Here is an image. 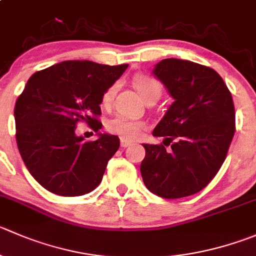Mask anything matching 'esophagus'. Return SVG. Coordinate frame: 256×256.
Masks as SVG:
<instances>
[{
	"label": "esophagus",
	"mask_w": 256,
	"mask_h": 256,
	"mask_svg": "<svg viewBox=\"0 0 256 256\" xmlns=\"http://www.w3.org/2000/svg\"><path fill=\"white\" fill-rule=\"evenodd\" d=\"M131 145H132V142H131V141L126 140V138H121V146H122L124 148H128V146H131Z\"/></svg>",
	"instance_id": "esophagus-1"
}]
</instances>
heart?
Here are the masks:
<instances>
[{
    "label": "heart",
    "instance_id": "heart-1",
    "mask_svg": "<svg viewBox=\"0 0 256 256\" xmlns=\"http://www.w3.org/2000/svg\"><path fill=\"white\" fill-rule=\"evenodd\" d=\"M134 85L145 101L151 98H160L161 92H162V86H161L160 81L148 75L138 76L134 81ZM116 88H118L116 84L106 88L102 95L104 105H110L112 102ZM106 128L111 134H116L121 138H128V140H134V138H138L141 132L145 130L146 124L144 121L128 118L124 115H115L108 121Z\"/></svg>",
    "mask_w": 256,
    "mask_h": 256
}]
</instances>
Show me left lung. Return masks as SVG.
<instances>
[{"mask_svg":"<svg viewBox=\"0 0 256 256\" xmlns=\"http://www.w3.org/2000/svg\"><path fill=\"white\" fill-rule=\"evenodd\" d=\"M154 74L175 102L152 132L164 144H144V184L165 199L190 196L209 185L226 158L235 134L232 92L216 71L196 62L165 58Z\"/></svg>","mask_w":256,"mask_h":256,"instance_id":"left-lung-1","label":"left lung"}]
</instances>
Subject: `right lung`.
I'll return each instance as SVG.
<instances>
[{
	"label": "right lung",
	"mask_w": 256,
	"mask_h": 256,
	"mask_svg": "<svg viewBox=\"0 0 256 256\" xmlns=\"http://www.w3.org/2000/svg\"><path fill=\"white\" fill-rule=\"evenodd\" d=\"M128 65L64 61L37 71L14 105L16 141L34 180L60 196H80L95 190L120 138L101 135L85 141L76 126L98 132L102 95Z\"/></svg>",
	"instance_id": "right-lung-1"
}]
</instances>
